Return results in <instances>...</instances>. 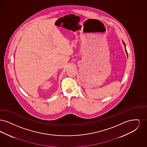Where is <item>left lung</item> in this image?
<instances>
[{"label":"left lung","instance_id":"left-lung-1","mask_svg":"<svg viewBox=\"0 0 147 147\" xmlns=\"http://www.w3.org/2000/svg\"><path fill=\"white\" fill-rule=\"evenodd\" d=\"M123 44H124V45H125V43H123ZM126 53H127V50H126Z\"/></svg>","mask_w":147,"mask_h":147}]
</instances>
